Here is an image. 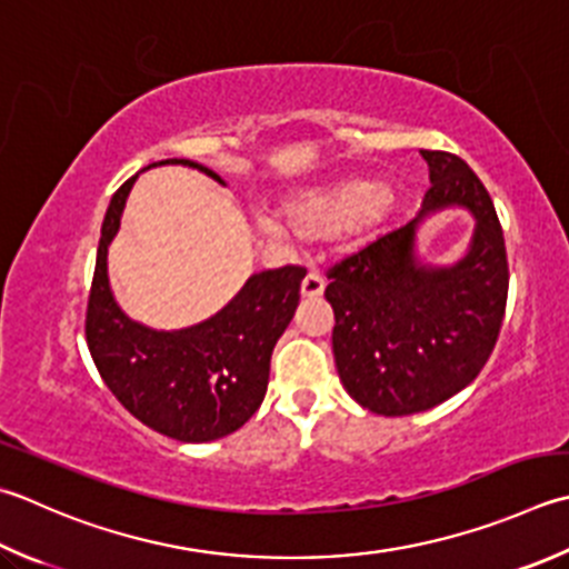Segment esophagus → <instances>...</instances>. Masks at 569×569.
I'll return each mask as SVG.
<instances>
[{
  "instance_id": "1",
  "label": "esophagus",
  "mask_w": 569,
  "mask_h": 569,
  "mask_svg": "<svg viewBox=\"0 0 569 569\" xmlns=\"http://www.w3.org/2000/svg\"><path fill=\"white\" fill-rule=\"evenodd\" d=\"M322 291H326V281H322L320 273L310 271L303 278V283H300V293H303V298H320Z\"/></svg>"
}]
</instances>
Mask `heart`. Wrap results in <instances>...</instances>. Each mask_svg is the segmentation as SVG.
Returning a JSON list of instances; mask_svg holds the SVG:
<instances>
[{
	"label": "heart",
	"instance_id": "b5f03b06",
	"mask_svg": "<svg viewBox=\"0 0 569 569\" xmlns=\"http://www.w3.org/2000/svg\"><path fill=\"white\" fill-rule=\"evenodd\" d=\"M387 187L370 180H355L288 207L296 227L310 233H338L352 227H367L385 214ZM271 227V224H269Z\"/></svg>",
	"mask_w": 569,
	"mask_h": 569
}]
</instances>
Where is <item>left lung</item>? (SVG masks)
<instances>
[{"instance_id": "obj_1", "label": "left lung", "mask_w": 569, "mask_h": 569, "mask_svg": "<svg viewBox=\"0 0 569 569\" xmlns=\"http://www.w3.org/2000/svg\"><path fill=\"white\" fill-rule=\"evenodd\" d=\"M431 187L419 214L328 271L332 355L342 387L385 417L427 411L471 385L496 348L508 300V256L493 199L459 154L421 150ZM447 206L477 219L451 267L416 259V229Z\"/></svg>"}]
</instances>
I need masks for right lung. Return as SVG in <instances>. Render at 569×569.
<instances>
[{
  "mask_svg": "<svg viewBox=\"0 0 569 569\" xmlns=\"http://www.w3.org/2000/svg\"><path fill=\"white\" fill-rule=\"evenodd\" d=\"M154 164H187L224 184L192 160ZM136 180L138 174L113 194L100 227L86 310L88 350L110 392L144 427L187 443L214 441L247 425L261 407L271 352L296 313L306 269L253 273L217 316L192 328L140 326L122 313L108 281V247Z\"/></svg>",
  "mask_w": 569,
  "mask_h": 569,
  "instance_id": "add662e5",
  "label": "right lung"
}]
</instances>
